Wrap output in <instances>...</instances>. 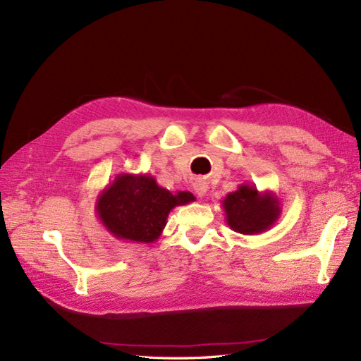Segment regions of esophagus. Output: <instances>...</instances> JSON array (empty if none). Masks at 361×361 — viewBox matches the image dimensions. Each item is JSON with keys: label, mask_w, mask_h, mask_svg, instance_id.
I'll use <instances>...</instances> for the list:
<instances>
[{"label": "esophagus", "mask_w": 361, "mask_h": 361, "mask_svg": "<svg viewBox=\"0 0 361 361\" xmlns=\"http://www.w3.org/2000/svg\"><path fill=\"white\" fill-rule=\"evenodd\" d=\"M194 190H195V194H197L198 197H204L206 190H208V185H206L204 180L197 178L195 183H194Z\"/></svg>", "instance_id": "esophagus-1"}]
</instances>
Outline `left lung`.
<instances>
[{
    "instance_id": "left-lung-1",
    "label": "left lung",
    "mask_w": 361,
    "mask_h": 361,
    "mask_svg": "<svg viewBox=\"0 0 361 361\" xmlns=\"http://www.w3.org/2000/svg\"><path fill=\"white\" fill-rule=\"evenodd\" d=\"M221 206L228 226L245 235L260 234L278 221L282 208L281 202L271 190L259 192L255 185L243 183L234 192H229Z\"/></svg>"
}]
</instances>
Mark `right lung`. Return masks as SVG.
I'll use <instances>...</instances> for the list:
<instances>
[{
  "label": "right lung",
  "instance_id": "right-lung-1",
  "mask_svg": "<svg viewBox=\"0 0 361 361\" xmlns=\"http://www.w3.org/2000/svg\"><path fill=\"white\" fill-rule=\"evenodd\" d=\"M186 190L171 192L147 173H118L96 200V216L119 240L153 243L159 239L175 206L194 202Z\"/></svg>",
  "mask_w": 361,
  "mask_h": 361
}]
</instances>
